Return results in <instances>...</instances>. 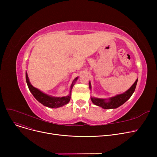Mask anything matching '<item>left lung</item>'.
Masks as SVG:
<instances>
[{
	"label": "left lung",
	"instance_id": "left-lung-1",
	"mask_svg": "<svg viewBox=\"0 0 157 157\" xmlns=\"http://www.w3.org/2000/svg\"><path fill=\"white\" fill-rule=\"evenodd\" d=\"M138 79H136L135 83L132 85V86L123 94L117 95L114 97H111L109 98H98L92 97L91 100L92 102L99 107H101L103 109H116L122 104H124L127 101H128L132 95L135 91V89L137 85ZM90 89H91V84L89 82Z\"/></svg>",
	"mask_w": 157,
	"mask_h": 157
}]
</instances>
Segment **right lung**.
Wrapping results in <instances>:
<instances>
[{
	"instance_id": "obj_1",
	"label": "right lung",
	"mask_w": 157,
	"mask_h": 157,
	"mask_svg": "<svg viewBox=\"0 0 157 157\" xmlns=\"http://www.w3.org/2000/svg\"><path fill=\"white\" fill-rule=\"evenodd\" d=\"M78 79V78H75L72 82V83L71 86V90L70 94L68 96L66 97H55L50 95H48L41 91L37 88L33 86L31 83H30V81L27 75V73L26 72V81L28 85V87L29 88V90L32 94L33 95L36 99L39 101L40 103L42 104L43 105L48 107V108H57L59 107H62L65 104H67L71 100V90L74 86L73 83L75 82Z\"/></svg>"
}]
</instances>
